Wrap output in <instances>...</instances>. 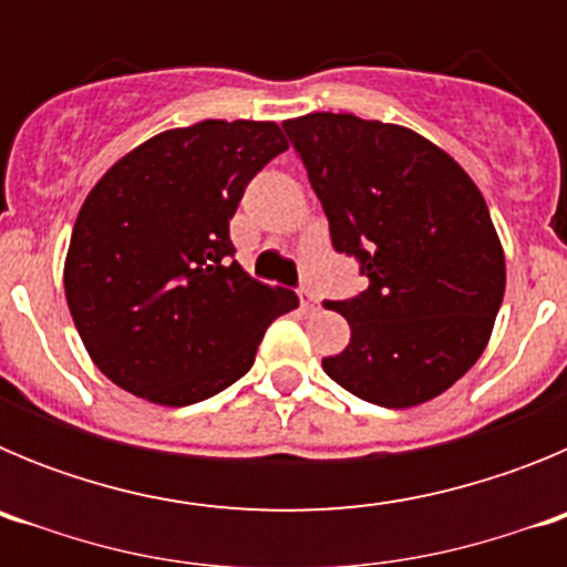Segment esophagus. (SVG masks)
<instances>
[{
  "mask_svg": "<svg viewBox=\"0 0 567 567\" xmlns=\"http://www.w3.org/2000/svg\"><path fill=\"white\" fill-rule=\"evenodd\" d=\"M298 300H300V312L303 315H312L315 309H318V300H315V295L309 292V289H300Z\"/></svg>",
  "mask_w": 567,
  "mask_h": 567,
  "instance_id": "obj_1",
  "label": "esophagus"
}]
</instances>
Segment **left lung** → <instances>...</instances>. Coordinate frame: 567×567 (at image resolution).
<instances>
[{
	"label": "left lung",
	"mask_w": 567,
	"mask_h": 567,
	"mask_svg": "<svg viewBox=\"0 0 567 567\" xmlns=\"http://www.w3.org/2000/svg\"><path fill=\"white\" fill-rule=\"evenodd\" d=\"M338 252L369 287L327 300L352 340L323 372L383 409L443 394L477 363L505 292V255L483 193L437 144L352 113L284 122Z\"/></svg>",
	"instance_id": "left-lung-1"
}]
</instances>
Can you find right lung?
I'll return each instance as SVG.
<instances>
[{
	"label": "right lung",
	"mask_w": 567,
	"mask_h": 567,
	"mask_svg": "<svg viewBox=\"0 0 567 567\" xmlns=\"http://www.w3.org/2000/svg\"><path fill=\"white\" fill-rule=\"evenodd\" d=\"M275 122L167 130L115 162L79 209L64 295L84 349L124 392L189 405L252 369L298 295L249 278L229 218L287 150Z\"/></svg>",
	"instance_id": "obj_1"
}]
</instances>
